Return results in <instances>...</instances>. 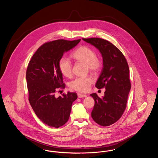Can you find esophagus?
<instances>
[{"label":"esophagus","mask_w":158,"mask_h":158,"mask_svg":"<svg viewBox=\"0 0 158 158\" xmlns=\"http://www.w3.org/2000/svg\"><path fill=\"white\" fill-rule=\"evenodd\" d=\"M77 97L79 98H85L87 97L86 95H84V94H77Z\"/></svg>","instance_id":"1"}]
</instances>
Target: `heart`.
<instances>
[{"label":"heart","instance_id":"heart-1","mask_svg":"<svg viewBox=\"0 0 158 158\" xmlns=\"http://www.w3.org/2000/svg\"><path fill=\"white\" fill-rule=\"evenodd\" d=\"M73 57L77 61L86 64L90 71L97 72L101 66V60L96 56V53L88 46H82L78 48L73 54ZM59 67L61 73L66 77H70L72 75V66L70 60L66 57L60 58ZM94 80L91 76L78 77L70 82V86L75 90L81 92L88 91Z\"/></svg>","mask_w":158,"mask_h":158}]
</instances>
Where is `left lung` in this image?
Instances as JSON below:
<instances>
[{
	"mask_svg": "<svg viewBox=\"0 0 158 158\" xmlns=\"http://www.w3.org/2000/svg\"><path fill=\"white\" fill-rule=\"evenodd\" d=\"M82 39L95 47L102 57L103 68L95 86L99 89L105 88V95L99 98L95 93L90 94L95 101L91 116L98 124L108 126L120 118L126 108L131 89L128 65L120 50L108 41Z\"/></svg>",
	"mask_w": 158,
	"mask_h": 158,
	"instance_id": "obj_1",
	"label": "left lung"
}]
</instances>
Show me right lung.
Segmentation results:
<instances>
[{"instance_id":"1","label":"right lung","mask_w":158,"mask_h":158,"mask_svg":"<svg viewBox=\"0 0 158 158\" xmlns=\"http://www.w3.org/2000/svg\"><path fill=\"white\" fill-rule=\"evenodd\" d=\"M80 41L58 40L46 43L38 48L28 65L26 79L31 106L39 119L50 127H60L68 121L77 98L75 92H68L59 97L55 93L65 88L59 67L60 58Z\"/></svg>"}]
</instances>
